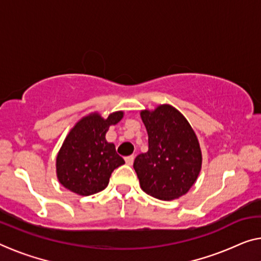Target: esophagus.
<instances>
[{
	"label": "esophagus",
	"instance_id": "obj_1",
	"mask_svg": "<svg viewBox=\"0 0 261 261\" xmlns=\"http://www.w3.org/2000/svg\"><path fill=\"white\" fill-rule=\"evenodd\" d=\"M134 161H135V155H134V154L127 155V157H125V162H126V164L132 165V163H134Z\"/></svg>",
	"mask_w": 261,
	"mask_h": 261
}]
</instances>
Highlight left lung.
Here are the masks:
<instances>
[{"mask_svg":"<svg viewBox=\"0 0 261 261\" xmlns=\"http://www.w3.org/2000/svg\"><path fill=\"white\" fill-rule=\"evenodd\" d=\"M141 117L149 136V150L134 163L141 188L161 200L179 198L192 188L201 169L197 136L184 116L169 104L143 110Z\"/></svg>","mask_w":261,"mask_h":261,"instance_id":"obj_1","label":"left lung"}]
</instances>
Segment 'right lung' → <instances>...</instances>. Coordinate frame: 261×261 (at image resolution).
<instances>
[{
	"mask_svg": "<svg viewBox=\"0 0 261 261\" xmlns=\"http://www.w3.org/2000/svg\"><path fill=\"white\" fill-rule=\"evenodd\" d=\"M123 115V111L112 112L104 119L95 112L70 130L56 158L57 178L65 189L90 196L107 188L114 170L125 163L116 152L115 144L106 139L109 127Z\"/></svg>",
	"mask_w": 261,
	"mask_h": 261,
	"instance_id": "1",
	"label": "right lung"
}]
</instances>
